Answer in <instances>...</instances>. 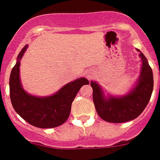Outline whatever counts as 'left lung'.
Returning <instances> with one entry per match:
<instances>
[{
	"label": "left lung",
	"instance_id": "8db88e82",
	"mask_svg": "<svg viewBox=\"0 0 160 160\" xmlns=\"http://www.w3.org/2000/svg\"><path fill=\"white\" fill-rule=\"evenodd\" d=\"M140 52L142 60L141 74L135 87L127 95L105 97L100 86L95 82H91L95 108L104 121L120 123L134 119L142 113L149 101L153 90L152 70L144 55Z\"/></svg>",
	"mask_w": 160,
	"mask_h": 160
}]
</instances>
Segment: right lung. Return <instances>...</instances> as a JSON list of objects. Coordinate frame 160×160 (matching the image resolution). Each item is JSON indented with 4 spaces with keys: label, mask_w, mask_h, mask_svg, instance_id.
<instances>
[{
    "label": "right lung",
    "mask_w": 160,
    "mask_h": 160,
    "mask_svg": "<svg viewBox=\"0 0 160 160\" xmlns=\"http://www.w3.org/2000/svg\"><path fill=\"white\" fill-rule=\"evenodd\" d=\"M27 46L25 45L18 55L17 62L11 72V102L16 113L33 127L43 129L57 127L69 117L72 102L80 88L89 82L85 78H80L66 84L49 97H38L27 93L21 85L19 78L20 60Z\"/></svg>",
    "instance_id": "1"
}]
</instances>
